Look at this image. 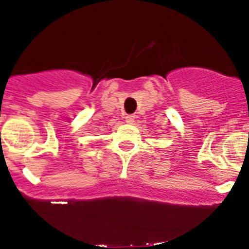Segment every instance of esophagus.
I'll use <instances>...</instances> for the list:
<instances>
[{"mask_svg": "<svg viewBox=\"0 0 249 249\" xmlns=\"http://www.w3.org/2000/svg\"><path fill=\"white\" fill-rule=\"evenodd\" d=\"M135 116H133V114H128V116H127L126 117V122L127 123H133L135 122Z\"/></svg>", "mask_w": 249, "mask_h": 249, "instance_id": "obj_1", "label": "esophagus"}]
</instances>
